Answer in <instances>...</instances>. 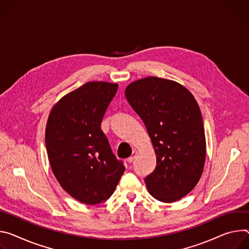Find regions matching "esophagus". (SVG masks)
<instances>
[{"mask_svg":"<svg viewBox=\"0 0 249 249\" xmlns=\"http://www.w3.org/2000/svg\"><path fill=\"white\" fill-rule=\"evenodd\" d=\"M136 153H137V151L134 149V150L132 151V154H131V156H129V157L127 158V162H128V163H131V162L133 161V159H134V157H135Z\"/></svg>","mask_w":249,"mask_h":249,"instance_id":"1","label":"esophagus"}]
</instances>
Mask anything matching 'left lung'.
I'll use <instances>...</instances> for the list:
<instances>
[{"label": "left lung", "instance_id": "1", "mask_svg": "<svg viewBox=\"0 0 249 249\" xmlns=\"http://www.w3.org/2000/svg\"><path fill=\"white\" fill-rule=\"evenodd\" d=\"M126 100L143 121L156 154V168L145 178L149 194L176 202L195 188L206 161V136L199 105L176 81L146 77L131 82Z\"/></svg>", "mask_w": 249, "mask_h": 249}]
</instances>
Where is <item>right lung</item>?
<instances>
[{
	"mask_svg": "<svg viewBox=\"0 0 249 249\" xmlns=\"http://www.w3.org/2000/svg\"><path fill=\"white\" fill-rule=\"evenodd\" d=\"M117 83L92 81L63 96L49 113L45 145L51 170L77 201H106L125 167L109 147L101 123L118 91Z\"/></svg>",
	"mask_w": 249,
	"mask_h": 249,
	"instance_id": "obj_1",
	"label": "right lung"
}]
</instances>
